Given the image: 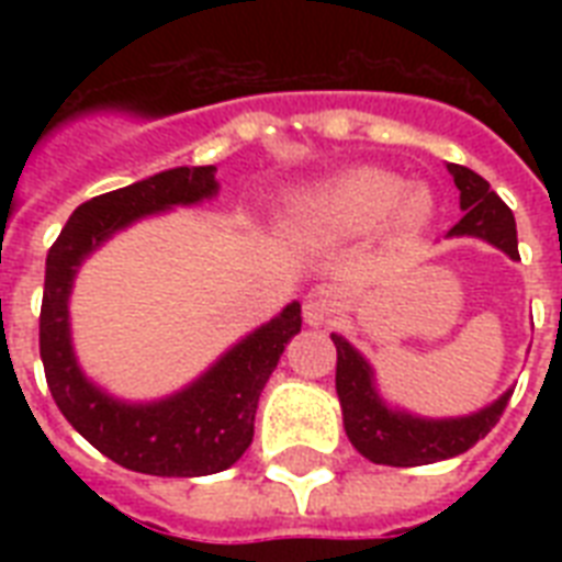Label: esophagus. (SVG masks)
<instances>
[{
	"mask_svg": "<svg viewBox=\"0 0 562 562\" xmlns=\"http://www.w3.org/2000/svg\"><path fill=\"white\" fill-rule=\"evenodd\" d=\"M335 306H338V294H335V289H329V285H321V289H315L312 294H308L306 300V321L308 324H321L324 317H329L335 312Z\"/></svg>",
	"mask_w": 562,
	"mask_h": 562,
	"instance_id": "esophagus-1",
	"label": "esophagus"
}]
</instances>
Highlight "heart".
Instances as JSON below:
<instances>
[{
    "label": "heart",
    "mask_w": 562,
    "mask_h": 562,
    "mask_svg": "<svg viewBox=\"0 0 562 562\" xmlns=\"http://www.w3.org/2000/svg\"><path fill=\"white\" fill-rule=\"evenodd\" d=\"M435 212L428 189L408 187L382 169H356L308 194L297 206L300 218L338 233H368L387 221L396 236H414Z\"/></svg>",
    "instance_id": "1"
}]
</instances>
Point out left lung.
Wrapping results in <instances>:
<instances>
[{"mask_svg": "<svg viewBox=\"0 0 562 562\" xmlns=\"http://www.w3.org/2000/svg\"><path fill=\"white\" fill-rule=\"evenodd\" d=\"M454 187L461 192L463 218L452 227L449 236H479L490 245L505 250L510 259H519L516 250V221L507 203L498 198L481 175L467 166H449ZM338 364H335V387L344 411V428L350 443L359 449L368 461L382 467H423V463L446 461L454 454L479 443L481 437L498 423L505 414L510 393H502L493 405H487L472 417L458 419H419L411 414L391 411L379 400L373 387L370 364L344 341L341 335H333Z\"/></svg>", "mask_w": 562, "mask_h": 562, "instance_id": "1", "label": "left lung"}]
</instances>
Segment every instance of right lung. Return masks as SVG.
<instances>
[{
  "instance_id": "obj_1",
  "label": "right lung",
  "mask_w": 562,
  "mask_h": 562,
  "mask_svg": "<svg viewBox=\"0 0 562 562\" xmlns=\"http://www.w3.org/2000/svg\"><path fill=\"white\" fill-rule=\"evenodd\" d=\"M218 192L215 166H183L99 194L69 215L46 256L40 306V359L57 408L110 461L145 475L194 479L233 467L254 440V417L268 375L300 333V303L247 335L192 387L154 405H125L92 387L75 364L66 300L75 268L90 250L148 212L198 203Z\"/></svg>"
}]
</instances>
